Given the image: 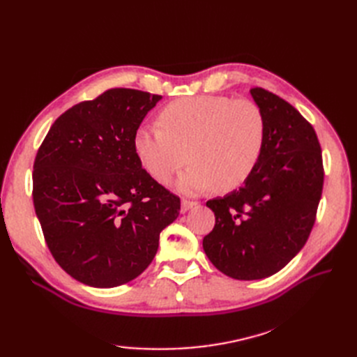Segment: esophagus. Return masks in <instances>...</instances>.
Wrapping results in <instances>:
<instances>
[{
    "mask_svg": "<svg viewBox=\"0 0 357 357\" xmlns=\"http://www.w3.org/2000/svg\"><path fill=\"white\" fill-rule=\"evenodd\" d=\"M197 205H198V202H195V201L183 199V201H181V213H186V211H189L190 208L197 207Z\"/></svg>",
    "mask_w": 357,
    "mask_h": 357,
    "instance_id": "obj_1",
    "label": "esophagus"
}]
</instances>
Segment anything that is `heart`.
Listing matches in <instances>:
<instances>
[{
	"mask_svg": "<svg viewBox=\"0 0 357 357\" xmlns=\"http://www.w3.org/2000/svg\"><path fill=\"white\" fill-rule=\"evenodd\" d=\"M160 125L137 129L135 153L147 172L167 181L189 159L193 165L177 180L186 193L214 186L229 192L248 180L264 153L266 121L250 100L202 95L169 102L160 113Z\"/></svg>",
	"mask_w": 357,
	"mask_h": 357,
	"instance_id": "1",
	"label": "heart"
}]
</instances>
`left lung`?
Returning a JSON list of instances; mask_svg holds the SVG:
<instances>
[{
    "instance_id": "obj_1",
    "label": "left lung",
    "mask_w": 357,
    "mask_h": 357,
    "mask_svg": "<svg viewBox=\"0 0 357 357\" xmlns=\"http://www.w3.org/2000/svg\"><path fill=\"white\" fill-rule=\"evenodd\" d=\"M250 93L266 121L264 153L240 189L207 201L215 225L202 241L211 264L236 280L273 275L299 253L314 226L325 177L307 119L273 92Z\"/></svg>"
}]
</instances>
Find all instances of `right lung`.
Returning a JSON list of instances; mask_svg holds the SVG:
<instances>
[{"mask_svg": "<svg viewBox=\"0 0 357 357\" xmlns=\"http://www.w3.org/2000/svg\"><path fill=\"white\" fill-rule=\"evenodd\" d=\"M160 95L114 88L61 114L38 149L32 199L59 266L80 283L116 287L153 261L180 198L143 169L134 137Z\"/></svg>", "mask_w": 357, "mask_h": 357, "instance_id": "obj_1", "label": "right lung"}]
</instances>
